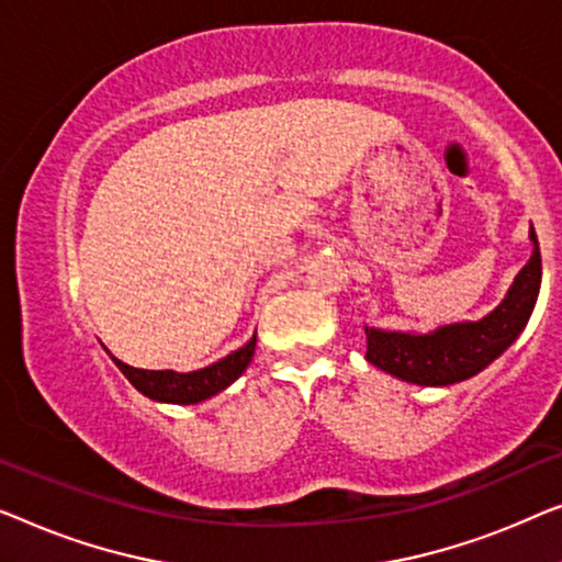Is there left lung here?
Returning <instances> with one entry per match:
<instances>
[{
    "instance_id": "8db88e82",
    "label": "left lung",
    "mask_w": 562,
    "mask_h": 562,
    "mask_svg": "<svg viewBox=\"0 0 562 562\" xmlns=\"http://www.w3.org/2000/svg\"><path fill=\"white\" fill-rule=\"evenodd\" d=\"M529 241H532V257L492 313L479 321L446 323L428 334L363 326L367 361L417 386H448L484 371L517 341L540 295L542 259L532 226H529Z\"/></svg>"
}]
</instances>
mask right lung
Returning a JSON list of instances; mask_svg holds the SVG:
<instances>
[{"instance_id":"1","label":"right lung","mask_w":562,"mask_h":562,"mask_svg":"<svg viewBox=\"0 0 562 562\" xmlns=\"http://www.w3.org/2000/svg\"><path fill=\"white\" fill-rule=\"evenodd\" d=\"M257 349V334L249 338L241 349L228 353V357L209 363V367L195 371H153V369H134L130 363L112 357L122 374L130 379L132 386L145 397L155 402H168V405H199V402L213 397L232 386L244 371H247L251 357Z\"/></svg>"}]
</instances>
